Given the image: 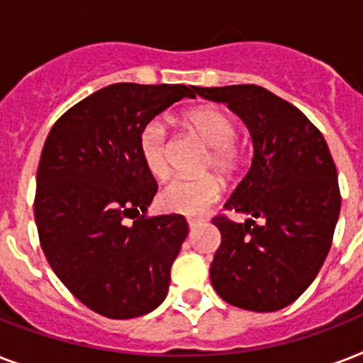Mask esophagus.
<instances>
[{"label": "esophagus", "mask_w": 363, "mask_h": 363, "mask_svg": "<svg viewBox=\"0 0 363 363\" xmlns=\"http://www.w3.org/2000/svg\"><path fill=\"white\" fill-rule=\"evenodd\" d=\"M186 222H188V226L194 228V226H198L199 222H201V218H196V216H188Z\"/></svg>", "instance_id": "34e87169"}]
</instances>
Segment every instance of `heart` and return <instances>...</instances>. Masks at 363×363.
Segmentation results:
<instances>
[{"mask_svg":"<svg viewBox=\"0 0 363 363\" xmlns=\"http://www.w3.org/2000/svg\"><path fill=\"white\" fill-rule=\"evenodd\" d=\"M184 124L209 147L203 160V169H213L222 177H233L241 169L245 150L235 139L238 128L226 111L220 107H198L184 115ZM139 156L145 169L156 179L169 173V147L167 130L160 121H150L139 133ZM222 184L215 175L196 179H175L160 192L162 209L177 215H203L220 198Z\"/></svg>","mask_w":363,"mask_h":363,"instance_id":"b5f03b06","label":"heart"}]
</instances>
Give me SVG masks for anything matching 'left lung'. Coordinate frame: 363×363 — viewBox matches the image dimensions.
Instances as JSON below:
<instances>
[{"label": "left lung", "instance_id": "obj_1", "mask_svg": "<svg viewBox=\"0 0 363 363\" xmlns=\"http://www.w3.org/2000/svg\"><path fill=\"white\" fill-rule=\"evenodd\" d=\"M247 124L254 158L224 209L250 218H213L222 241L211 282L224 301L256 313L294 303L318 275L341 209L337 169L307 116L256 84L198 88Z\"/></svg>", "mask_w": 363, "mask_h": 363}]
</instances>
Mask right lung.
Segmentation results:
<instances>
[{"instance_id": "add662e5", "label": "right lung", "mask_w": 363, "mask_h": 363, "mask_svg": "<svg viewBox=\"0 0 363 363\" xmlns=\"http://www.w3.org/2000/svg\"><path fill=\"white\" fill-rule=\"evenodd\" d=\"M196 90L111 84L65 111L45 141L33 203L41 248L65 288L98 315L135 318L167 296L188 222L147 216L158 184L139 156V133Z\"/></svg>"}]
</instances>
